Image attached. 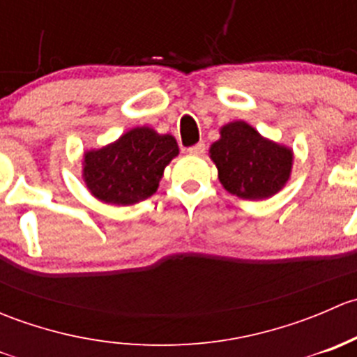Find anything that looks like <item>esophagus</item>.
<instances>
[{"instance_id":"34e87169","label":"esophagus","mask_w":357,"mask_h":357,"mask_svg":"<svg viewBox=\"0 0 357 357\" xmlns=\"http://www.w3.org/2000/svg\"><path fill=\"white\" fill-rule=\"evenodd\" d=\"M188 152L193 153V155H202V153L205 152V143L204 142H199V143H197V145L190 146Z\"/></svg>"}]
</instances>
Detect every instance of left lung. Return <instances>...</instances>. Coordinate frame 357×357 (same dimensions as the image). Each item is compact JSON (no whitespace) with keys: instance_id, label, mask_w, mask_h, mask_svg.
<instances>
[{"instance_id":"1","label":"left lung","mask_w":357,"mask_h":357,"mask_svg":"<svg viewBox=\"0 0 357 357\" xmlns=\"http://www.w3.org/2000/svg\"><path fill=\"white\" fill-rule=\"evenodd\" d=\"M219 181L240 199H268L289 181L291 150L262 138L247 122L236 121L221 129V139L211 146Z\"/></svg>"}]
</instances>
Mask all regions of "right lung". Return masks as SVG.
I'll list each match as a JSON object with an SVG mask.
<instances>
[{
    "mask_svg": "<svg viewBox=\"0 0 357 357\" xmlns=\"http://www.w3.org/2000/svg\"><path fill=\"white\" fill-rule=\"evenodd\" d=\"M178 152L172 136L135 128L105 149L84 153V181L107 204H136L157 192L164 167Z\"/></svg>",
    "mask_w": 357,
    "mask_h": 357,
    "instance_id": "add662e5",
    "label": "right lung"
}]
</instances>
